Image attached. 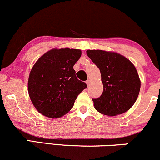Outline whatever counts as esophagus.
<instances>
[{
	"label": "esophagus",
	"mask_w": 160,
	"mask_h": 160,
	"mask_svg": "<svg viewBox=\"0 0 160 160\" xmlns=\"http://www.w3.org/2000/svg\"><path fill=\"white\" fill-rule=\"evenodd\" d=\"M86 84H87V86H89V85H90L91 81H90V80H86Z\"/></svg>",
	"instance_id": "1"
}]
</instances>
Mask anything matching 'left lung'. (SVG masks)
<instances>
[{
    "label": "left lung",
    "mask_w": 160,
    "mask_h": 160,
    "mask_svg": "<svg viewBox=\"0 0 160 160\" xmlns=\"http://www.w3.org/2000/svg\"><path fill=\"white\" fill-rule=\"evenodd\" d=\"M86 54L100 70L104 87L102 95L92 99L95 110L108 116L128 111L136 102L141 88L135 65L117 52L89 49Z\"/></svg>",
    "instance_id": "8db88e82"
}]
</instances>
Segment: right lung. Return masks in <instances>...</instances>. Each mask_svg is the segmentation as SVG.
Wrapping results in <instances>:
<instances>
[{
    "instance_id": "obj_1",
    "label": "right lung",
    "mask_w": 160,
    "mask_h": 160,
    "mask_svg": "<svg viewBox=\"0 0 160 160\" xmlns=\"http://www.w3.org/2000/svg\"><path fill=\"white\" fill-rule=\"evenodd\" d=\"M81 56L76 49H53L36 62L29 74L28 90L39 113L59 118L71 111L87 85L76 77L74 65Z\"/></svg>"
}]
</instances>
